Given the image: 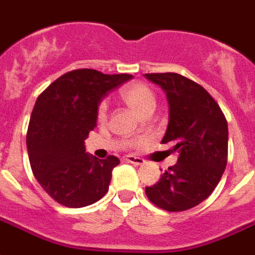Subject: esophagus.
I'll use <instances>...</instances> for the list:
<instances>
[{
	"label": "esophagus",
	"instance_id": "34e87169",
	"mask_svg": "<svg viewBox=\"0 0 255 255\" xmlns=\"http://www.w3.org/2000/svg\"><path fill=\"white\" fill-rule=\"evenodd\" d=\"M125 160L128 162L134 164V165H142V164H145V160H143V158H141V157H137V156H133V154H128V156H125Z\"/></svg>",
	"mask_w": 255,
	"mask_h": 255
}]
</instances>
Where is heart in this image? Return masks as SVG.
I'll use <instances>...</instances> for the list:
<instances>
[{"instance_id": "1", "label": "heart", "mask_w": 255, "mask_h": 255, "mask_svg": "<svg viewBox=\"0 0 255 255\" xmlns=\"http://www.w3.org/2000/svg\"><path fill=\"white\" fill-rule=\"evenodd\" d=\"M121 97L124 99V102L134 109L135 112L143 116L152 114L153 110L156 109L157 98L156 94L153 93V90L149 87L148 84L142 82H134L126 86L125 89L121 91ZM97 118L99 122H105L107 118V102L101 101L97 109ZM145 142V138H134L131 139V143L139 145Z\"/></svg>"}]
</instances>
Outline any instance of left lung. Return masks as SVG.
Wrapping results in <instances>:
<instances>
[{
	"label": "left lung",
	"mask_w": 255,
	"mask_h": 255,
	"mask_svg": "<svg viewBox=\"0 0 255 255\" xmlns=\"http://www.w3.org/2000/svg\"><path fill=\"white\" fill-rule=\"evenodd\" d=\"M161 86L169 103V124L162 143L179 153L173 166L145 192L161 210L180 212L198 206L210 196L225 172L229 128L219 105L196 82L175 74H145Z\"/></svg>",
	"instance_id": "left-lung-1"
}]
</instances>
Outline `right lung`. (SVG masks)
Returning a JSON list of instances; mask_svg holds the SVG:
<instances>
[{"label": "right lung", "mask_w": 255, "mask_h": 255, "mask_svg": "<svg viewBox=\"0 0 255 255\" xmlns=\"http://www.w3.org/2000/svg\"><path fill=\"white\" fill-rule=\"evenodd\" d=\"M131 78L80 68L57 78L39 95L30 114L26 148L34 177L59 204L86 207L107 192L120 158L90 156L84 139L97 126L103 97Z\"/></svg>", "instance_id": "right-lung-1"}]
</instances>
